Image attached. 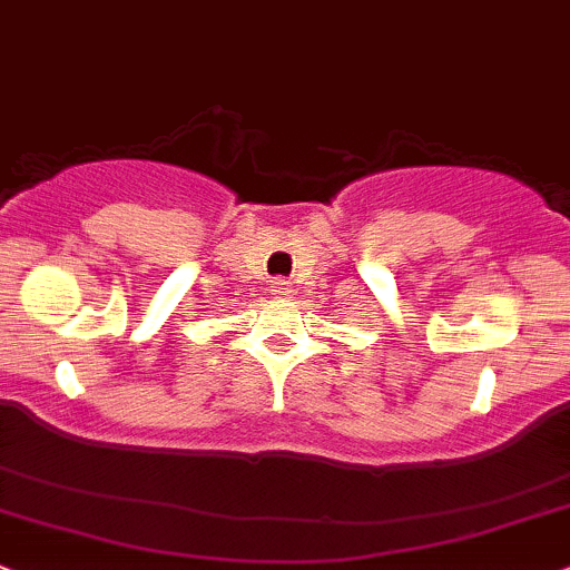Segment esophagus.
Instances as JSON below:
<instances>
[{
    "label": "esophagus",
    "instance_id": "esophagus-1",
    "mask_svg": "<svg viewBox=\"0 0 570 570\" xmlns=\"http://www.w3.org/2000/svg\"><path fill=\"white\" fill-rule=\"evenodd\" d=\"M272 293L277 298H291L293 296V285L287 283V279H283V277H274L272 279Z\"/></svg>",
    "mask_w": 570,
    "mask_h": 570
}]
</instances>
